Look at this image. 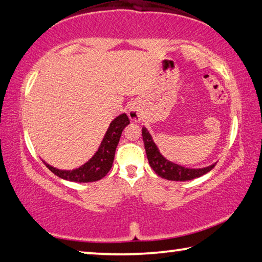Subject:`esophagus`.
I'll return each mask as SVG.
<instances>
[{
	"mask_svg": "<svg viewBox=\"0 0 262 262\" xmlns=\"http://www.w3.org/2000/svg\"><path fill=\"white\" fill-rule=\"evenodd\" d=\"M128 115H129L130 120H134V121H137L140 119V113L139 111H137V108L135 107H132L129 110V112H128Z\"/></svg>",
	"mask_w": 262,
	"mask_h": 262,
	"instance_id": "esophagus-1",
	"label": "esophagus"
}]
</instances>
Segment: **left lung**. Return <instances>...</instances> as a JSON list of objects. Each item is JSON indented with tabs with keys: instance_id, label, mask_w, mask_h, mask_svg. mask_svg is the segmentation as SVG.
<instances>
[{
	"instance_id": "obj_1",
	"label": "left lung",
	"mask_w": 262,
	"mask_h": 262,
	"mask_svg": "<svg viewBox=\"0 0 262 262\" xmlns=\"http://www.w3.org/2000/svg\"><path fill=\"white\" fill-rule=\"evenodd\" d=\"M142 136H143L144 148L145 152H147L150 166H151L152 170L156 172V174L162 177L164 179L176 181L193 180L195 178H199V177L206 174L207 172L211 171L216 165V164H212V165L203 168H187L180 166L178 164L168 162L167 159L164 158L161 152H159L158 148L156 147V144H155V142L151 139V135L149 134V132L145 127L142 128Z\"/></svg>"
}]
</instances>
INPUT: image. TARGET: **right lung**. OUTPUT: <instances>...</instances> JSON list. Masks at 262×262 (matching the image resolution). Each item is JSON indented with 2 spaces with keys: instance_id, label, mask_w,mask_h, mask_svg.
Returning a JSON list of instances; mask_svg holds the SVG:
<instances>
[{
  "instance_id": "1",
  "label": "right lung",
  "mask_w": 262,
  "mask_h": 262,
  "mask_svg": "<svg viewBox=\"0 0 262 262\" xmlns=\"http://www.w3.org/2000/svg\"><path fill=\"white\" fill-rule=\"evenodd\" d=\"M129 119L127 114H121L111 122L107 132L101 142L98 151L95 154L90 161L84 164L81 167L72 171H62L48 165L45 162V165L50 168L53 173L60 177L62 179L75 181V183H91V181L100 180L108 173L112 167L114 161L115 149L120 140L121 133L127 125H129Z\"/></svg>"
}]
</instances>
